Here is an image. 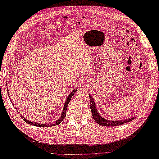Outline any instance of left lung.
<instances>
[{
	"label": "left lung",
	"instance_id": "1",
	"mask_svg": "<svg viewBox=\"0 0 159 159\" xmlns=\"http://www.w3.org/2000/svg\"><path fill=\"white\" fill-rule=\"evenodd\" d=\"M90 98V109L91 111H92V114L93 120H95L96 122L101 125V126H120V125H122L125 123L129 122V121H132L134 120V117L128 118V119L126 120H117V121H113V120H106L103 118L102 117H101L100 116V114L98 113L97 111V108L96 103L94 102V100L93 98L89 95Z\"/></svg>",
	"mask_w": 159,
	"mask_h": 159
}]
</instances>
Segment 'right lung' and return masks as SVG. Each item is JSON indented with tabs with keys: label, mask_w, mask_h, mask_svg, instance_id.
Masks as SVG:
<instances>
[{
	"label": "right lung",
	"mask_w": 159,
	"mask_h": 159,
	"mask_svg": "<svg viewBox=\"0 0 159 159\" xmlns=\"http://www.w3.org/2000/svg\"><path fill=\"white\" fill-rule=\"evenodd\" d=\"M76 91V89H74L73 91L72 92H71L69 96H67V99H66V101L65 102V104H64V107H63V111H62V114L61 116V117L59 118L58 120H57V121H54V122L52 123H50V124H40V123H37V122H35V121H29V120L26 119V118H25L22 115H20V117H22V119L26 121V123L29 124H31V125H33V126H38V127H50V126H57V125H59L61 121L65 119L66 117V111H67V105H68V104L70 102V101L71 100V98H72V96L74 95V93H75ZM8 92V93H9V90H7ZM10 100H11H11L10 99ZM13 103V102H12Z\"/></svg>",
	"instance_id": "add662e5"
}]
</instances>
